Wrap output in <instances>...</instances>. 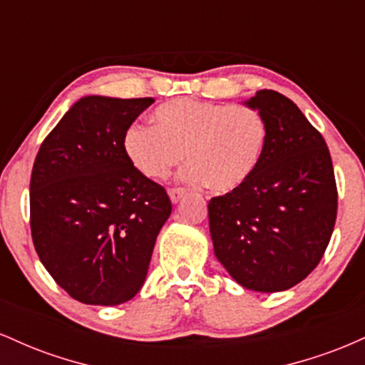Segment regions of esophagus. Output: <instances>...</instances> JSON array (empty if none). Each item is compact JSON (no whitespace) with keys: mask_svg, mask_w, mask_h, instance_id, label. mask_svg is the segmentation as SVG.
Segmentation results:
<instances>
[{"mask_svg":"<svg viewBox=\"0 0 365 365\" xmlns=\"http://www.w3.org/2000/svg\"><path fill=\"white\" fill-rule=\"evenodd\" d=\"M170 199H171V202L173 204H177L180 199H182L183 195H185V190H183V188H180V187H175V188H170Z\"/></svg>","mask_w":365,"mask_h":365,"instance_id":"1","label":"esophagus"}]
</instances>
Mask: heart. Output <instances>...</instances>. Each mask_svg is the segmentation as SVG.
Listing matches in <instances>:
<instances>
[{
	"label": "heart",
	"mask_w": 365,
	"mask_h": 365,
	"mask_svg": "<svg viewBox=\"0 0 365 365\" xmlns=\"http://www.w3.org/2000/svg\"><path fill=\"white\" fill-rule=\"evenodd\" d=\"M267 139L261 113L199 99H175L154 111V127L135 125L125 153L145 178H166L185 153L183 178L215 192L237 190L254 175Z\"/></svg>",
	"instance_id": "b5f03b06"
}]
</instances>
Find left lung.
Returning a JSON list of instances; mask_svg holds the SVG:
<instances>
[{"instance_id": "left-lung-1", "label": "left lung", "mask_w": 365, "mask_h": 365, "mask_svg": "<svg viewBox=\"0 0 365 365\" xmlns=\"http://www.w3.org/2000/svg\"><path fill=\"white\" fill-rule=\"evenodd\" d=\"M266 121L254 175L207 204L215 254L255 292H283L316 269L336 221L338 190L324 139L292 99L257 91L245 103Z\"/></svg>"}]
</instances>
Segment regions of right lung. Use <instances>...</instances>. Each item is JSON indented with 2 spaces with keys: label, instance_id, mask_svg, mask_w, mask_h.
<instances>
[{
  "label": "right lung",
  "instance_id": "right-lung-1",
  "mask_svg": "<svg viewBox=\"0 0 365 365\" xmlns=\"http://www.w3.org/2000/svg\"><path fill=\"white\" fill-rule=\"evenodd\" d=\"M153 98L87 96L41 144L31 177V233L53 279L82 304L118 305L144 284L166 190L133 168L130 125Z\"/></svg>",
  "mask_w": 365,
  "mask_h": 365
}]
</instances>
